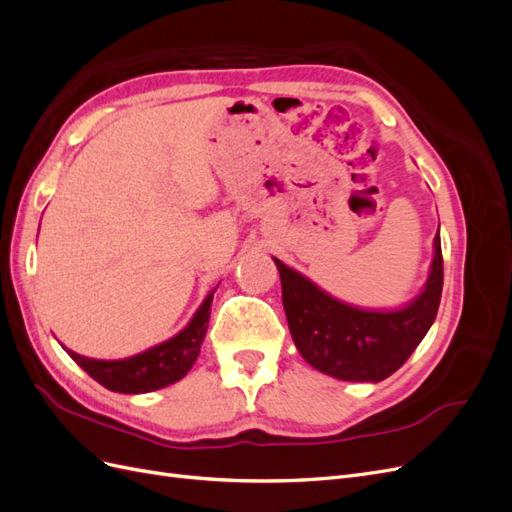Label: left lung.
<instances>
[{"label": "left lung", "mask_w": 512, "mask_h": 512, "mask_svg": "<svg viewBox=\"0 0 512 512\" xmlns=\"http://www.w3.org/2000/svg\"><path fill=\"white\" fill-rule=\"evenodd\" d=\"M436 256L425 290L397 312H365L331 299L277 258L282 301L294 346L322 374L348 382H380L408 361L436 320L442 297V245L433 239Z\"/></svg>", "instance_id": "8db88e82"}]
</instances>
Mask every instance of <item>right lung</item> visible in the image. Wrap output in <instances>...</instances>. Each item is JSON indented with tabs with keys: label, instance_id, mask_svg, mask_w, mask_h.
<instances>
[{
	"label": "right lung",
	"instance_id": "right-lung-1",
	"mask_svg": "<svg viewBox=\"0 0 512 512\" xmlns=\"http://www.w3.org/2000/svg\"><path fill=\"white\" fill-rule=\"evenodd\" d=\"M215 292V290H213ZM213 292L200 305L192 322L177 337L123 361H96L66 348L87 374L115 393H149L181 380L200 352L211 314Z\"/></svg>",
	"mask_w": 512,
	"mask_h": 512
}]
</instances>
